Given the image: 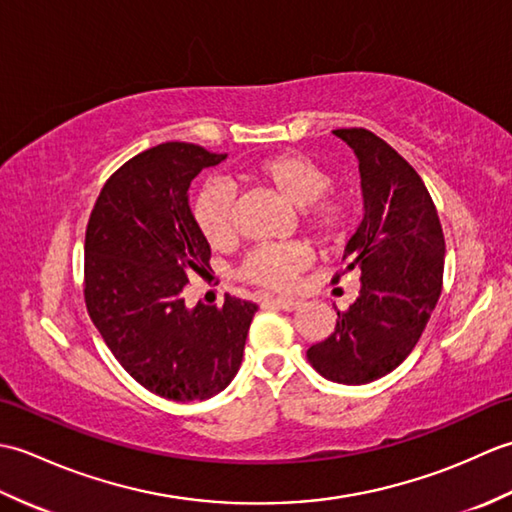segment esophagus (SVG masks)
<instances>
[{
    "mask_svg": "<svg viewBox=\"0 0 512 512\" xmlns=\"http://www.w3.org/2000/svg\"><path fill=\"white\" fill-rule=\"evenodd\" d=\"M264 301L268 303V306H275V308L286 310V312H292L301 306L299 299H288V297H266Z\"/></svg>",
    "mask_w": 512,
    "mask_h": 512,
    "instance_id": "esophagus-1",
    "label": "esophagus"
}]
</instances>
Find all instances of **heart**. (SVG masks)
<instances>
[{"mask_svg":"<svg viewBox=\"0 0 512 512\" xmlns=\"http://www.w3.org/2000/svg\"><path fill=\"white\" fill-rule=\"evenodd\" d=\"M242 178L262 182L292 206L301 222L323 244H336L350 231L352 209L347 198L328 191L332 178L319 162L301 154H277L255 162ZM193 220L211 248H226L235 239V195L222 182H211L195 195ZM310 264L306 244H264L250 250L239 264V277L250 284L286 290Z\"/></svg>","mask_w":512,"mask_h":512,"instance_id":"1","label":"heart"}]
</instances>
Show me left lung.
<instances>
[{
  "instance_id": "1",
  "label": "left lung",
  "mask_w": 512,
  "mask_h": 512,
  "mask_svg": "<svg viewBox=\"0 0 512 512\" xmlns=\"http://www.w3.org/2000/svg\"><path fill=\"white\" fill-rule=\"evenodd\" d=\"M332 134L361 171L365 213L343 253V273L361 270V292L308 361L332 383L365 385L405 361L427 328L442 292L444 235L422 178L394 147L363 127Z\"/></svg>"
}]
</instances>
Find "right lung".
<instances>
[{"mask_svg":"<svg viewBox=\"0 0 512 512\" xmlns=\"http://www.w3.org/2000/svg\"><path fill=\"white\" fill-rule=\"evenodd\" d=\"M226 154L162 143L127 160L96 200L85 231V306L125 372L154 394L206 400L235 378L257 306L182 299L189 275L209 270L189 187Z\"/></svg>","mask_w":512,"mask_h":512,"instance_id":"1","label":"right lung"}]
</instances>
